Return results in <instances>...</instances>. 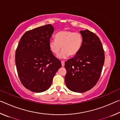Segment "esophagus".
I'll return each mask as SVG.
<instances>
[{"instance_id": "esophagus-1", "label": "esophagus", "mask_w": 120, "mask_h": 120, "mask_svg": "<svg viewBox=\"0 0 120 120\" xmlns=\"http://www.w3.org/2000/svg\"><path fill=\"white\" fill-rule=\"evenodd\" d=\"M61 64H62V67L64 66V61H61Z\"/></svg>"}]
</instances>
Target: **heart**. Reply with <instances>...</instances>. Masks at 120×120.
I'll list each match as a JSON object with an SVG mask.
<instances>
[{"label": "heart", "mask_w": 120, "mask_h": 120, "mask_svg": "<svg viewBox=\"0 0 120 120\" xmlns=\"http://www.w3.org/2000/svg\"><path fill=\"white\" fill-rule=\"evenodd\" d=\"M56 40L49 41L50 50L54 54H58L62 49L58 57L61 59L70 56H76L79 52L82 44V36L80 33L71 30H63L55 35Z\"/></svg>", "instance_id": "obj_1"}]
</instances>
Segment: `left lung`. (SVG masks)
Listing matches in <instances>:
<instances>
[{"mask_svg":"<svg viewBox=\"0 0 120 120\" xmlns=\"http://www.w3.org/2000/svg\"><path fill=\"white\" fill-rule=\"evenodd\" d=\"M80 33L83 41L79 52L64 64L67 70L65 83L72 92L84 93L92 89L98 81L105 56L98 36L87 29Z\"/></svg>","mask_w":120,"mask_h":120,"instance_id":"left-lung-1","label":"left lung"}]
</instances>
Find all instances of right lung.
<instances>
[{
    "label": "right lung",
    "instance_id": "1",
    "mask_svg": "<svg viewBox=\"0 0 120 120\" xmlns=\"http://www.w3.org/2000/svg\"><path fill=\"white\" fill-rule=\"evenodd\" d=\"M54 28L51 24L28 31L22 36L15 53L18 75L23 86L35 93L50 88L61 64L49 46Z\"/></svg>",
    "mask_w": 120,
    "mask_h": 120
}]
</instances>
